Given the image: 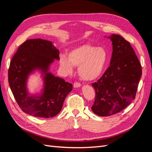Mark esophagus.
<instances>
[{
    "label": "esophagus",
    "mask_w": 152,
    "mask_h": 152,
    "mask_svg": "<svg viewBox=\"0 0 152 152\" xmlns=\"http://www.w3.org/2000/svg\"><path fill=\"white\" fill-rule=\"evenodd\" d=\"M81 86V84L79 83V82H75L74 84H73V87H79Z\"/></svg>",
    "instance_id": "esophagus-1"
}]
</instances>
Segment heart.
I'll return each instance as SVG.
<instances>
[{"label":"heart","instance_id":"heart-1","mask_svg":"<svg viewBox=\"0 0 152 152\" xmlns=\"http://www.w3.org/2000/svg\"><path fill=\"white\" fill-rule=\"evenodd\" d=\"M107 54L102 48L91 44H84L71 50L68 58L61 55L59 64L68 74L73 72V66L79 67V74L82 79L89 81L98 77L107 62Z\"/></svg>","mask_w":152,"mask_h":152}]
</instances>
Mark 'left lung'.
<instances>
[{"mask_svg":"<svg viewBox=\"0 0 152 152\" xmlns=\"http://www.w3.org/2000/svg\"><path fill=\"white\" fill-rule=\"evenodd\" d=\"M108 38L113 45L110 66L92 84L96 95L91 108L102 117L121 112L135 99L142 75L141 64L130 43L119 35Z\"/></svg>","mask_w":152,"mask_h":152,"instance_id":"obj_1","label":"left lung"}]
</instances>
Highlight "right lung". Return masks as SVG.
<instances>
[{
  "label": "right lung",
  "instance_id": "obj_1",
  "mask_svg": "<svg viewBox=\"0 0 152 152\" xmlns=\"http://www.w3.org/2000/svg\"><path fill=\"white\" fill-rule=\"evenodd\" d=\"M59 51L50 41L28 39L18 48L10 63L8 81L17 103L24 112L37 117L50 118L62 109L72 84L48 72L54 59H59ZM39 69L44 74L45 87L40 96H29L26 90L28 75Z\"/></svg>",
  "mask_w": 152,
  "mask_h": 152
}]
</instances>
